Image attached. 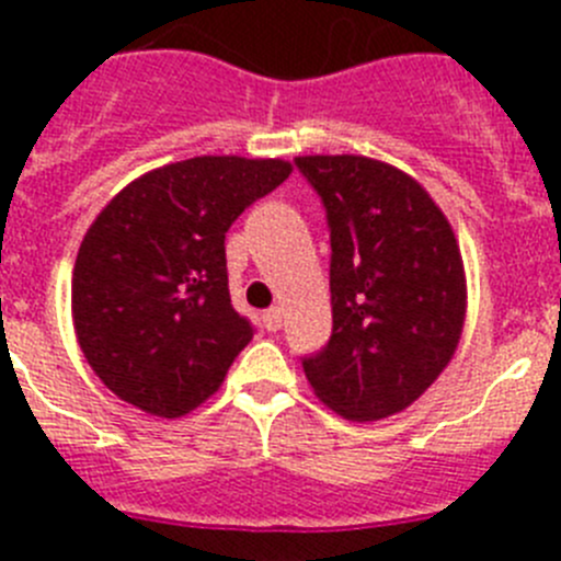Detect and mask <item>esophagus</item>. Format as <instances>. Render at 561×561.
<instances>
[{
  "instance_id": "obj_1",
  "label": "esophagus",
  "mask_w": 561,
  "mask_h": 561,
  "mask_svg": "<svg viewBox=\"0 0 561 561\" xmlns=\"http://www.w3.org/2000/svg\"><path fill=\"white\" fill-rule=\"evenodd\" d=\"M280 320H284V317H280V309H266L264 311V329L266 331H277L280 329Z\"/></svg>"
}]
</instances>
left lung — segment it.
Masks as SVG:
<instances>
[{
	"label": "left lung",
	"instance_id": "1",
	"mask_svg": "<svg viewBox=\"0 0 561 561\" xmlns=\"http://www.w3.org/2000/svg\"><path fill=\"white\" fill-rule=\"evenodd\" d=\"M331 232V329L304 356L320 399L351 421L410 408L458 348L466 277L458 241L430 193L388 162L297 157Z\"/></svg>",
	"mask_w": 561,
	"mask_h": 561
}]
</instances>
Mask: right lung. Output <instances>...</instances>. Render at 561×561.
I'll return each mask as SVG.
<instances>
[{"label":"right lung","mask_w":561,"mask_h":561,"mask_svg":"<svg viewBox=\"0 0 561 561\" xmlns=\"http://www.w3.org/2000/svg\"><path fill=\"white\" fill-rule=\"evenodd\" d=\"M289 173L284 160L193 157L103 207L76 257L72 320L114 396L180 419L219 390L255 334L230 304L227 230Z\"/></svg>","instance_id":"obj_1"}]
</instances>
